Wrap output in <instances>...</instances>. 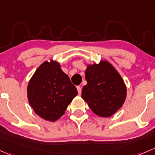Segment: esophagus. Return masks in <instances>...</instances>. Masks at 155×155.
Returning a JSON list of instances; mask_svg holds the SVG:
<instances>
[{"instance_id":"34e87169","label":"esophagus","mask_w":155,"mask_h":155,"mask_svg":"<svg viewBox=\"0 0 155 155\" xmlns=\"http://www.w3.org/2000/svg\"><path fill=\"white\" fill-rule=\"evenodd\" d=\"M77 89H78V94H81V87H79V86H78L77 87Z\"/></svg>"}]
</instances>
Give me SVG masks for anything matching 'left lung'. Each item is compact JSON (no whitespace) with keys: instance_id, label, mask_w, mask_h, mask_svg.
<instances>
[{"instance_id":"1","label":"left lung","mask_w":155,"mask_h":155,"mask_svg":"<svg viewBox=\"0 0 155 155\" xmlns=\"http://www.w3.org/2000/svg\"><path fill=\"white\" fill-rule=\"evenodd\" d=\"M87 81L81 97L94 113L110 117L122 107L126 98V87L120 74L106 61L89 65L85 73Z\"/></svg>"}]
</instances>
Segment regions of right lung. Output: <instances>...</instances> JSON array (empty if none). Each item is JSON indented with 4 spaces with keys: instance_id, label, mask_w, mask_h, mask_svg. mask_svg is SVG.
<instances>
[{
    "instance_id": "obj_1",
    "label": "right lung",
    "mask_w": 155,
    "mask_h": 155,
    "mask_svg": "<svg viewBox=\"0 0 155 155\" xmlns=\"http://www.w3.org/2000/svg\"><path fill=\"white\" fill-rule=\"evenodd\" d=\"M77 95L75 86L53 60L45 61L37 68L28 87V100L34 112L51 122L64 114Z\"/></svg>"
}]
</instances>
